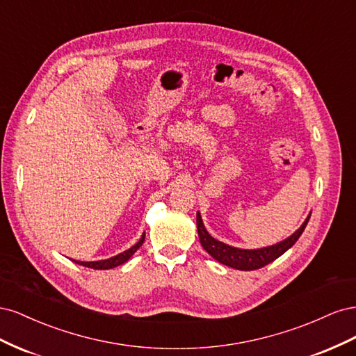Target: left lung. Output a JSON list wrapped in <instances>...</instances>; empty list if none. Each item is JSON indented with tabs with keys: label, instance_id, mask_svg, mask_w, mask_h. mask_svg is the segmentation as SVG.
Wrapping results in <instances>:
<instances>
[{
	"label": "left lung",
	"instance_id": "left-lung-1",
	"mask_svg": "<svg viewBox=\"0 0 356 356\" xmlns=\"http://www.w3.org/2000/svg\"><path fill=\"white\" fill-rule=\"evenodd\" d=\"M309 218L310 215L303 222V225H301L293 236H289V238L285 239L284 242L276 243L273 246L261 248V250H239V248H233L222 242H218L217 239L212 238V236L207 232V229H204L199 212H197L196 221H197V233H199L200 243L204 248V251H207L211 257H213L215 260L229 267L238 268V270H257V268L267 266L268 263H272L276 260V258L281 257L284 252H286L289 248L298 241L301 233L305 232Z\"/></svg>",
	"mask_w": 356,
	"mask_h": 356
}]
</instances>
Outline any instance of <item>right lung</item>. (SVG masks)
Instances as JSON below:
<instances>
[{
	"instance_id": "1",
	"label": "right lung",
	"mask_w": 356,
	"mask_h": 356,
	"mask_svg": "<svg viewBox=\"0 0 356 356\" xmlns=\"http://www.w3.org/2000/svg\"><path fill=\"white\" fill-rule=\"evenodd\" d=\"M144 239H145V234H143V238L139 239V242L136 245H134L131 250H127L113 258H108V260H101V261H75V260H72V261H75L80 266H84V267L95 268V270H106V268H113V267H117V266L126 263L129 258H131L136 252V250H139V246L144 243Z\"/></svg>"
}]
</instances>
